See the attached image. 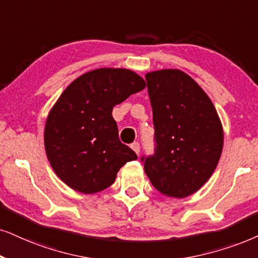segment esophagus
Masks as SVG:
<instances>
[{"label":"esophagus","mask_w":258,"mask_h":258,"mask_svg":"<svg viewBox=\"0 0 258 258\" xmlns=\"http://www.w3.org/2000/svg\"><path fill=\"white\" fill-rule=\"evenodd\" d=\"M131 149L137 153V155H138L139 151H140V146H139L138 143H133V144H131Z\"/></svg>","instance_id":"obj_1"}]
</instances>
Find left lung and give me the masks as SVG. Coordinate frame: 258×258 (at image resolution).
<instances>
[{"instance_id":"1","label":"left lung","mask_w":258,"mask_h":258,"mask_svg":"<svg viewBox=\"0 0 258 258\" xmlns=\"http://www.w3.org/2000/svg\"><path fill=\"white\" fill-rule=\"evenodd\" d=\"M155 126L156 152L144 170L159 193L182 199L210 180L219 163L224 131L205 90L178 69L145 75Z\"/></svg>"}]
</instances>
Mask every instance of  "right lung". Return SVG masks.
<instances>
[{
	"instance_id": "right-lung-1",
	"label": "right lung",
	"mask_w": 258,
	"mask_h": 258,
	"mask_svg": "<svg viewBox=\"0 0 258 258\" xmlns=\"http://www.w3.org/2000/svg\"><path fill=\"white\" fill-rule=\"evenodd\" d=\"M146 87L130 69L100 68L74 80L58 97L45 122L48 162L68 187L82 194L108 188L137 155L119 140L113 107Z\"/></svg>"
}]
</instances>
